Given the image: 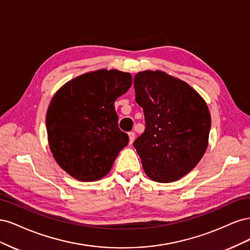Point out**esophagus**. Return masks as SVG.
<instances>
[{"label":"esophagus","mask_w":250,"mask_h":250,"mask_svg":"<svg viewBox=\"0 0 250 250\" xmlns=\"http://www.w3.org/2000/svg\"><path fill=\"white\" fill-rule=\"evenodd\" d=\"M128 137H129V144L131 145V144H132L133 141H134V139H135V133H134L133 131H131V132L128 133Z\"/></svg>","instance_id":"34e87169"}]
</instances>
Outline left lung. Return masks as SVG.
<instances>
[{
    "mask_svg": "<svg viewBox=\"0 0 250 250\" xmlns=\"http://www.w3.org/2000/svg\"><path fill=\"white\" fill-rule=\"evenodd\" d=\"M133 85L146 123L133 143L144 171L157 183L178 180L196 167L208 148V105L188 83L162 71L138 73Z\"/></svg>",
    "mask_w": 250,
    "mask_h": 250,
    "instance_id": "8db88e82",
    "label": "left lung"
}]
</instances>
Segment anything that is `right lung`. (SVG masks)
Returning a JSON list of instances; mask_svg holds the SVG:
<instances>
[{
    "instance_id": "add662e5",
    "label": "right lung",
    "mask_w": 250,
    "mask_h": 250,
    "mask_svg": "<svg viewBox=\"0 0 250 250\" xmlns=\"http://www.w3.org/2000/svg\"><path fill=\"white\" fill-rule=\"evenodd\" d=\"M131 84L129 73L99 70L66 82L52 98L46 118L49 146L72 177L102 178L127 146L129 138L118 126L115 101Z\"/></svg>"
}]
</instances>
